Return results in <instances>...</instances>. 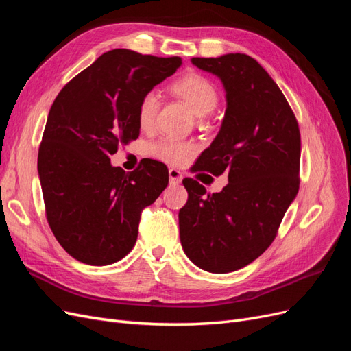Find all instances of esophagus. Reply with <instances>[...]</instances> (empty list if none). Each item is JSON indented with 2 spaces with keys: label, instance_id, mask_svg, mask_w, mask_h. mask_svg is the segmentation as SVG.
Masks as SVG:
<instances>
[{
  "label": "esophagus",
  "instance_id": "obj_1",
  "mask_svg": "<svg viewBox=\"0 0 351 351\" xmlns=\"http://www.w3.org/2000/svg\"><path fill=\"white\" fill-rule=\"evenodd\" d=\"M168 176H169V184H180V183H182L183 176H182V173L178 171V169L169 168L168 169Z\"/></svg>",
  "mask_w": 351,
  "mask_h": 351
}]
</instances>
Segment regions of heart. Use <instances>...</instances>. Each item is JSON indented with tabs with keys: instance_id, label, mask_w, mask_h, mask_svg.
<instances>
[{
	"instance_id": "obj_1",
	"label": "heart",
	"mask_w": 351,
	"mask_h": 351,
	"mask_svg": "<svg viewBox=\"0 0 351 351\" xmlns=\"http://www.w3.org/2000/svg\"><path fill=\"white\" fill-rule=\"evenodd\" d=\"M168 90L174 97L180 98L189 105L196 115L205 117L217 108L219 102V93L214 83H212L204 74L190 71L176 79L168 86ZM159 110V101L156 95L149 92L145 93L137 104L136 119L137 124L142 130H151L156 114ZM196 146L192 142L176 141V139H164L151 146V154L168 164H182L184 162L190 154H193Z\"/></svg>"
}]
</instances>
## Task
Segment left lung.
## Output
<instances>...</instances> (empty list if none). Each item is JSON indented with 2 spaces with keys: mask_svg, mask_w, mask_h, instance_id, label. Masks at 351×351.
<instances>
[{
  "mask_svg": "<svg viewBox=\"0 0 351 351\" xmlns=\"http://www.w3.org/2000/svg\"><path fill=\"white\" fill-rule=\"evenodd\" d=\"M226 90L221 129L197 159V169L228 171L219 193L183 180L187 204L178 212L180 241L200 269L227 274L269 247L299 192L300 132L289 102L259 62L246 54L192 58Z\"/></svg>",
  "mask_w": 351,
  "mask_h": 351,
  "instance_id": "8db88e82",
  "label": "left lung"
}]
</instances>
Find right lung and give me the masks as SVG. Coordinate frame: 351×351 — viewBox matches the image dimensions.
<instances>
[{"label":"right lung","mask_w":351,"mask_h":351,"mask_svg":"<svg viewBox=\"0 0 351 351\" xmlns=\"http://www.w3.org/2000/svg\"><path fill=\"white\" fill-rule=\"evenodd\" d=\"M182 66L180 57L105 52L61 89L49 110L38 154L48 224L70 256L104 267L137 240L141 212L168 184L162 162L132 173L110 155L139 137L137 104Z\"/></svg>","instance_id":"1"}]
</instances>
